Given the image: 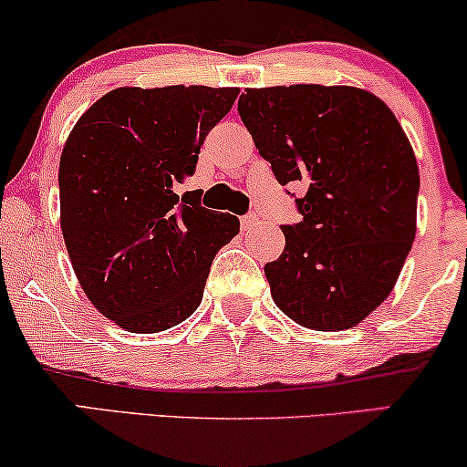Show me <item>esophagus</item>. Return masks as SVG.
Returning <instances> with one entry per match:
<instances>
[{
    "instance_id": "1",
    "label": "esophagus",
    "mask_w": 467,
    "mask_h": 467,
    "mask_svg": "<svg viewBox=\"0 0 467 467\" xmlns=\"http://www.w3.org/2000/svg\"><path fill=\"white\" fill-rule=\"evenodd\" d=\"M259 223H262V219H259L257 214L242 216V229H244V232H253V229L259 227Z\"/></svg>"
}]
</instances>
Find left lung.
Segmentation results:
<instances>
[{
	"instance_id": "1",
	"label": "left lung",
	"mask_w": 467,
	"mask_h": 467,
	"mask_svg": "<svg viewBox=\"0 0 467 467\" xmlns=\"http://www.w3.org/2000/svg\"><path fill=\"white\" fill-rule=\"evenodd\" d=\"M238 113L276 180L305 182L302 221L265 264L275 305L296 324L358 326L395 287L416 235L419 165L395 113L352 86L248 88Z\"/></svg>"
}]
</instances>
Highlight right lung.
I'll return each instance as SVG.
<instances>
[{
	"label": "right lung",
	"mask_w": 467,
	"mask_h": 467,
	"mask_svg": "<svg viewBox=\"0 0 467 467\" xmlns=\"http://www.w3.org/2000/svg\"><path fill=\"white\" fill-rule=\"evenodd\" d=\"M238 88H118L78 118L59 159V223L72 270L115 326L150 335L202 305L212 259L240 232L175 184L195 171Z\"/></svg>",
	"instance_id": "right-lung-1"
}]
</instances>
